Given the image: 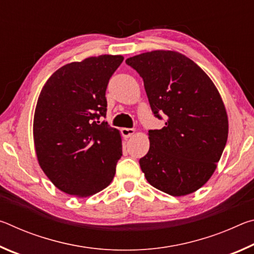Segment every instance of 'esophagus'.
Returning a JSON list of instances; mask_svg holds the SVG:
<instances>
[{
    "label": "esophagus",
    "mask_w": 254,
    "mask_h": 254,
    "mask_svg": "<svg viewBox=\"0 0 254 254\" xmlns=\"http://www.w3.org/2000/svg\"><path fill=\"white\" fill-rule=\"evenodd\" d=\"M121 133H122V135L127 139V137H130V136H132L133 134H134L135 130H134V128L123 127V128H121Z\"/></svg>",
    "instance_id": "obj_1"
}]
</instances>
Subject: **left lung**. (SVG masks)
I'll return each mask as SVG.
<instances>
[{
    "label": "left lung",
    "mask_w": 254,
    "mask_h": 254,
    "mask_svg": "<svg viewBox=\"0 0 254 254\" xmlns=\"http://www.w3.org/2000/svg\"><path fill=\"white\" fill-rule=\"evenodd\" d=\"M142 77L153 114L166 126L150 130L140 159L145 179L171 196L198 190L212 177L229 135L220 92L201 68L173 50H153L126 60Z\"/></svg>",
    "instance_id": "1"
}]
</instances>
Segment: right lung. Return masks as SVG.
I'll list each match as a JSON object with an SVG mask.
<instances>
[{"label":"right lung","mask_w":254,"mask_h":254,"mask_svg":"<svg viewBox=\"0 0 254 254\" xmlns=\"http://www.w3.org/2000/svg\"><path fill=\"white\" fill-rule=\"evenodd\" d=\"M121 55H101L56 70L41 89L33 118L38 162L56 187L88 197L112 183L122 156L120 131L100 122L105 92Z\"/></svg>","instance_id":"1"}]
</instances>
